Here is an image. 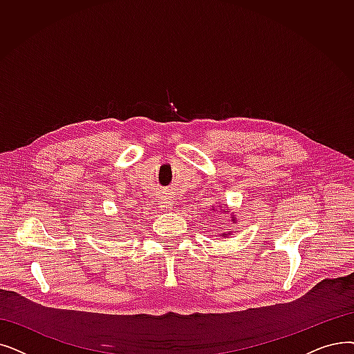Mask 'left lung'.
<instances>
[{
    "mask_svg": "<svg viewBox=\"0 0 354 354\" xmlns=\"http://www.w3.org/2000/svg\"><path fill=\"white\" fill-rule=\"evenodd\" d=\"M233 221H234V217H233Z\"/></svg>",
    "mask_w": 354,
    "mask_h": 354,
    "instance_id": "1",
    "label": "left lung"
}]
</instances>
